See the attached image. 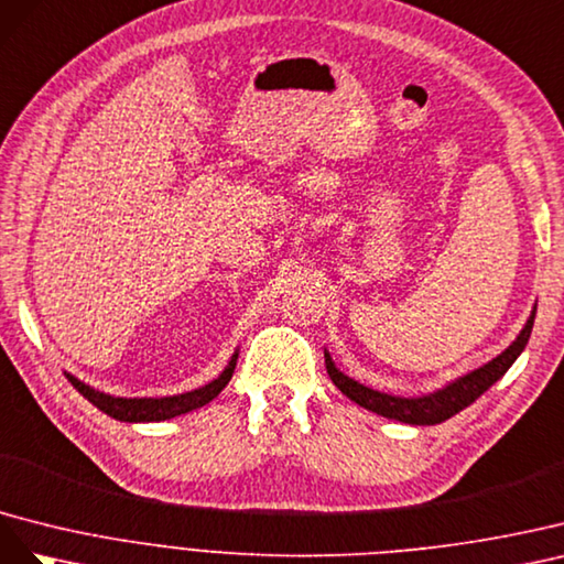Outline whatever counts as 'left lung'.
<instances>
[{
  "label": "left lung",
  "mask_w": 564,
  "mask_h": 564,
  "mask_svg": "<svg viewBox=\"0 0 564 564\" xmlns=\"http://www.w3.org/2000/svg\"><path fill=\"white\" fill-rule=\"evenodd\" d=\"M534 316H536V304L532 314H529L524 328L508 345V349H503L498 357H494L485 366L475 368V371L465 373L452 382H446L444 388L421 397H399V394H388V392H378L373 388H366V384L345 376L340 368L335 366L328 349H324L326 371L335 382V388L345 397H349L354 404L364 406L366 411H373L382 417H390V421L409 423V425H437L448 421V417L456 415L465 406H470L473 401L485 394L496 380H501L506 376L508 368L514 364V359L520 357L529 343V335H532V328H534Z\"/></svg>",
  "instance_id": "left-lung-1"
}]
</instances>
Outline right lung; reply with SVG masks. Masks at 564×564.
I'll return each instance as SVG.
<instances>
[{"label":"right lung","mask_w":564,"mask_h":564,"mask_svg":"<svg viewBox=\"0 0 564 564\" xmlns=\"http://www.w3.org/2000/svg\"><path fill=\"white\" fill-rule=\"evenodd\" d=\"M236 361H238V349L231 354L229 364L224 366V371L215 380L203 384L198 390L172 394V397H116V394H106L101 390H94L91 384L83 382L70 373H66V378L79 394H83L87 401H91L96 409L104 411L110 417H116V421L160 423V421H170V417L210 404V401L229 384Z\"/></svg>","instance_id":"right-lung-1"}]
</instances>
